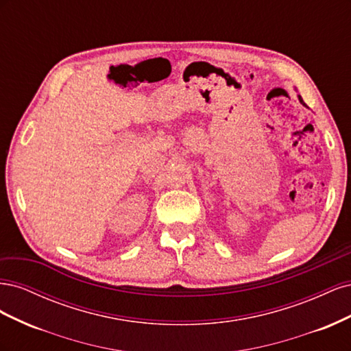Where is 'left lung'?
<instances>
[{"label": "left lung", "instance_id": "obj_1", "mask_svg": "<svg viewBox=\"0 0 351 351\" xmlns=\"http://www.w3.org/2000/svg\"><path fill=\"white\" fill-rule=\"evenodd\" d=\"M299 101H300V102H302V104H303V105H306V104H304V102H303V99H302V97H300V95H299Z\"/></svg>", "mask_w": 351, "mask_h": 351}]
</instances>
